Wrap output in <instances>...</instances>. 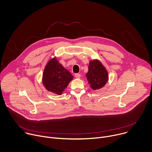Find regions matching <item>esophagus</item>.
<instances>
[{
    "label": "esophagus",
    "mask_w": 152,
    "mask_h": 152,
    "mask_svg": "<svg viewBox=\"0 0 152 152\" xmlns=\"http://www.w3.org/2000/svg\"><path fill=\"white\" fill-rule=\"evenodd\" d=\"M75 77H76V78H80V75L79 74V73H76V74L75 75Z\"/></svg>",
    "instance_id": "34e87169"
}]
</instances>
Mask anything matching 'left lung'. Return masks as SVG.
Listing matches in <instances>:
<instances>
[{
	"mask_svg": "<svg viewBox=\"0 0 152 152\" xmlns=\"http://www.w3.org/2000/svg\"><path fill=\"white\" fill-rule=\"evenodd\" d=\"M86 77L93 90L102 88L108 81L107 72L98 59L90 61L88 72L86 74Z\"/></svg>",
	"mask_w": 152,
	"mask_h": 152,
	"instance_id": "obj_1",
	"label": "left lung"
}]
</instances>
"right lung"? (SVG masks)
I'll use <instances>...</instances> for the list:
<instances>
[{
	"instance_id": "1",
	"label": "right lung",
	"mask_w": 152,
	"mask_h": 152,
	"mask_svg": "<svg viewBox=\"0 0 152 152\" xmlns=\"http://www.w3.org/2000/svg\"><path fill=\"white\" fill-rule=\"evenodd\" d=\"M73 79V76L54 57L45 66L42 75V83L49 91L61 95Z\"/></svg>"
}]
</instances>
